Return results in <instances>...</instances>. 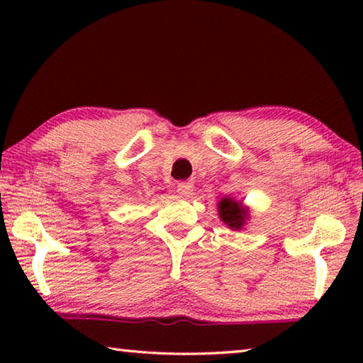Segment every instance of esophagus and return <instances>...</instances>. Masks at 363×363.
I'll list each match as a JSON object with an SVG mask.
<instances>
[{
	"label": "esophagus",
	"mask_w": 363,
	"mask_h": 363,
	"mask_svg": "<svg viewBox=\"0 0 363 363\" xmlns=\"http://www.w3.org/2000/svg\"><path fill=\"white\" fill-rule=\"evenodd\" d=\"M177 192L182 196H190L194 192V182L192 181H184L177 184Z\"/></svg>",
	"instance_id": "esophagus-1"
}]
</instances>
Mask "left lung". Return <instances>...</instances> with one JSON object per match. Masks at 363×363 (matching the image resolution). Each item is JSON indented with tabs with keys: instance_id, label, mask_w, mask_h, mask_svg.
Returning a JSON list of instances; mask_svg holds the SVG:
<instances>
[{
	"instance_id": "1",
	"label": "left lung",
	"mask_w": 363,
	"mask_h": 363,
	"mask_svg": "<svg viewBox=\"0 0 363 363\" xmlns=\"http://www.w3.org/2000/svg\"><path fill=\"white\" fill-rule=\"evenodd\" d=\"M218 211L219 219L232 230H242L250 219V208L230 196H224L219 201Z\"/></svg>"
}]
</instances>
